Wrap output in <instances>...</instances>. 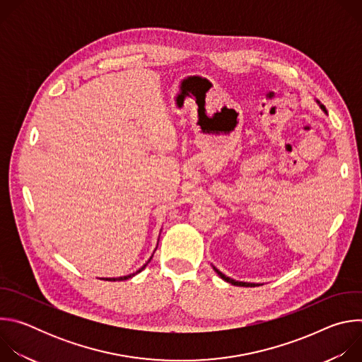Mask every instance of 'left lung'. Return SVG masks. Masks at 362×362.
Returning <instances> with one entry per match:
<instances>
[{"label": "left lung", "mask_w": 362, "mask_h": 362, "mask_svg": "<svg viewBox=\"0 0 362 362\" xmlns=\"http://www.w3.org/2000/svg\"><path fill=\"white\" fill-rule=\"evenodd\" d=\"M321 109L327 113V110H325V107L324 106H321ZM214 269L216 271V274L223 279V281H226V282H229V284H232V285H236V286H259V285H256V284H247V282H238V281H235V279H230V278H228L226 275H223L219 269H216L215 267H214Z\"/></svg>", "instance_id": "obj_1"}]
</instances>
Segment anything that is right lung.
<instances>
[{
    "instance_id": "right-lung-1",
    "label": "right lung",
    "mask_w": 362,
    "mask_h": 362,
    "mask_svg": "<svg viewBox=\"0 0 362 362\" xmlns=\"http://www.w3.org/2000/svg\"><path fill=\"white\" fill-rule=\"evenodd\" d=\"M150 261H151V257H150V259H148V261H147V264H148V262H150ZM147 264H146V265H147ZM146 265H143V267H141V268H140V269H139V271H137V272H136V274H139V272H141V271H143V269H144V268H146ZM136 274H132V275H127V276H120V278H107V279H105V281H126V279H129V278H132V276H134V275H136Z\"/></svg>"
}]
</instances>
